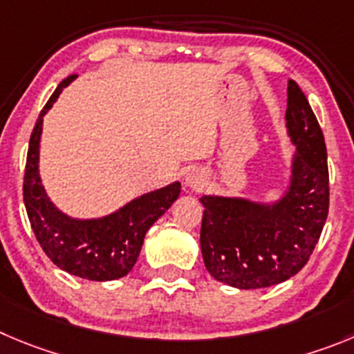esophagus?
I'll list each match as a JSON object with an SVG mask.
<instances>
[{"instance_id":"obj_1","label":"esophagus","mask_w":354,"mask_h":354,"mask_svg":"<svg viewBox=\"0 0 354 354\" xmlns=\"http://www.w3.org/2000/svg\"><path fill=\"white\" fill-rule=\"evenodd\" d=\"M204 181H206V178H204L203 171H199V169H192L190 173H187V176H185V183H187V187L194 188V190H199V188H203Z\"/></svg>"}]
</instances>
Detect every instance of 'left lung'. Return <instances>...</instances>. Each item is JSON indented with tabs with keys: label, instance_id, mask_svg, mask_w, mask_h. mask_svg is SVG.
<instances>
[{
	"label": "left lung",
	"instance_id": "left-lung-1",
	"mask_svg": "<svg viewBox=\"0 0 354 354\" xmlns=\"http://www.w3.org/2000/svg\"><path fill=\"white\" fill-rule=\"evenodd\" d=\"M286 129L295 155L276 203L203 196L201 252L207 272L239 290L267 288L295 276L318 244L328 216V166L322 127L307 97L288 82Z\"/></svg>",
	"mask_w": 354,
	"mask_h": 354
}]
</instances>
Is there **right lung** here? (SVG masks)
<instances>
[{"label":"right lung","mask_w":354,"mask_h":354,"mask_svg":"<svg viewBox=\"0 0 354 354\" xmlns=\"http://www.w3.org/2000/svg\"><path fill=\"white\" fill-rule=\"evenodd\" d=\"M75 78L77 75H71L59 84L32 129L24 173V204L39 246L55 266L91 281H113L131 272L140 257L145 234L178 199L181 185L174 181L136 197L102 218L78 220L59 211L39 178V138L43 117Z\"/></svg>","instance_id":"1"}]
</instances>
